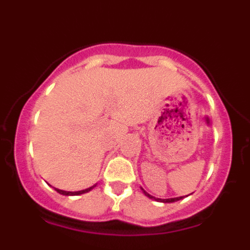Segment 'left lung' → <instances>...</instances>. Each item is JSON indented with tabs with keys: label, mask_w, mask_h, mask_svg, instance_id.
<instances>
[{
	"label": "left lung",
	"mask_w": 250,
	"mask_h": 250,
	"mask_svg": "<svg viewBox=\"0 0 250 250\" xmlns=\"http://www.w3.org/2000/svg\"><path fill=\"white\" fill-rule=\"evenodd\" d=\"M141 190H143V193H144L145 195L147 196V198L156 200V202H161V203H174V202H178V200H180V199H183V198H184V196H179V198H170V199H159V198H155V196H152V195H150V194H147L146 191L143 189V188H141Z\"/></svg>",
	"instance_id": "left-lung-1"
}]
</instances>
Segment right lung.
Listing matches in <instances>:
<instances>
[{
  "label": "right lung",
  "mask_w": 250,
  "mask_h": 250,
  "mask_svg": "<svg viewBox=\"0 0 250 250\" xmlns=\"http://www.w3.org/2000/svg\"><path fill=\"white\" fill-rule=\"evenodd\" d=\"M95 187H96V185H94V187H90V188H87V189H85V190H80V191H65V190H60V189H56V188H55V190H56L57 193L62 194V195H80V194L87 193V191H90L91 189H94Z\"/></svg>",
  "instance_id": "1"
}]
</instances>
